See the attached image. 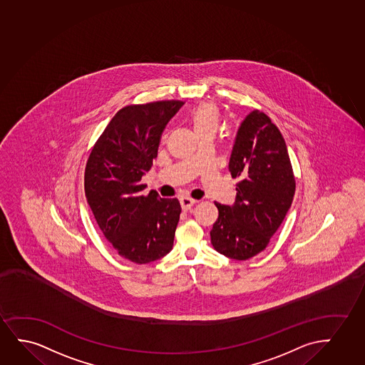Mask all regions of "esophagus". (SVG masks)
<instances>
[{
	"instance_id": "esophagus-1",
	"label": "esophagus",
	"mask_w": 365,
	"mask_h": 365,
	"mask_svg": "<svg viewBox=\"0 0 365 365\" xmlns=\"http://www.w3.org/2000/svg\"><path fill=\"white\" fill-rule=\"evenodd\" d=\"M195 199L188 198V197H185V198L180 199V205H182V209H183V210H188V209L192 208V207L195 205Z\"/></svg>"
}]
</instances>
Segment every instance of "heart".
Instances as JSON below:
<instances>
[{
  "label": "heart",
  "mask_w": 365,
  "mask_h": 365,
  "mask_svg": "<svg viewBox=\"0 0 365 365\" xmlns=\"http://www.w3.org/2000/svg\"><path fill=\"white\" fill-rule=\"evenodd\" d=\"M219 118H220V113H219L218 106L210 101H204L193 110V113L190 115V123L195 128V133L207 131V130L215 131L218 128Z\"/></svg>",
  "instance_id": "heart-1"
}]
</instances>
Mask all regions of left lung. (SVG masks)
Instances as JSON below:
<instances>
[{
  "mask_svg": "<svg viewBox=\"0 0 365 365\" xmlns=\"http://www.w3.org/2000/svg\"><path fill=\"white\" fill-rule=\"evenodd\" d=\"M229 170L240 178L237 198L232 207L215 202L219 215L210 239L222 255L247 260L269 245L296 190L284 138L260 110L251 111L237 130Z\"/></svg>",
  "mask_w": 365,
  "mask_h": 365,
  "instance_id": "8db88e82",
  "label": "left lung"
}]
</instances>
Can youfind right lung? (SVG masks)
Here are the masks:
<instances>
[{
    "mask_svg": "<svg viewBox=\"0 0 365 365\" xmlns=\"http://www.w3.org/2000/svg\"><path fill=\"white\" fill-rule=\"evenodd\" d=\"M182 105L163 100L118 110L86 162L84 188L95 220L118 255L136 264L158 260L173 247L180 202L156 190L143 195L141 178Z\"/></svg>",
    "mask_w": 365,
    "mask_h": 365,
    "instance_id": "1",
    "label": "right lung"
}]
</instances>
